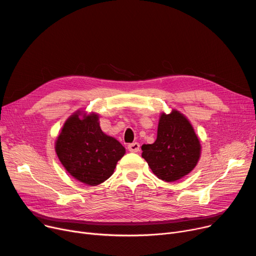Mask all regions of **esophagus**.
<instances>
[{
  "label": "esophagus",
  "instance_id": "esophagus-1",
  "mask_svg": "<svg viewBox=\"0 0 256 256\" xmlns=\"http://www.w3.org/2000/svg\"><path fill=\"white\" fill-rule=\"evenodd\" d=\"M128 150L130 152H138L140 150V144L138 142H134L128 145Z\"/></svg>",
  "mask_w": 256,
  "mask_h": 256
}]
</instances>
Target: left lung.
<instances>
[{"instance_id":"left-lung-1","label":"left lung","mask_w":256,"mask_h":256,"mask_svg":"<svg viewBox=\"0 0 256 256\" xmlns=\"http://www.w3.org/2000/svg\"><path fill=\"white\" fill-rule=\"evenodd\" d=\"M141 148L142 158L154 176L167 182L189 174L201 154L200 141L191 122L178 110L160 114L156 140Z\"/></svg>"}]
</instances>
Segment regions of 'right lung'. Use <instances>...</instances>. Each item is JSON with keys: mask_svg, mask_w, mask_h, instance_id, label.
<instances>
[{"mask_svg": "<svg viewBox=\"0 0 256 256\" xmlns=\"http://www.w3.org/2000/svg\"><path fill=\"white\" fill-rule=\"evenodd\" d=\"M96 113L76 111L70 115L57 137L55 150L72 178L88 186L109 178L126 148L100 126Z\"/></svg>", "mask_w": 256, "mask_h": 256, "instance_id": "obj_1", "label": "right lung"}]
</instances>
